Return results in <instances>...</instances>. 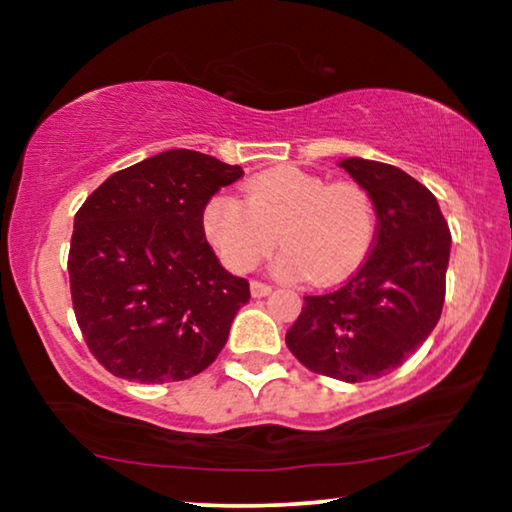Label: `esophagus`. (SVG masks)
Returning a JSON list of instances; mask_svg holds the SVG:
<instances>
[{"label":"esophagus","mask_w":512,"mask_h":512,"mask_svg":"<svg viewBox=\"0 0 512 512\" xmlns=\"http://www.w3.org/2000/svg\"><path fill=\"white\" fill-rule=\"evenodd\" d=\"M249 289H251V296L254 298H265V296H270V291H272V286L270 284H263V282H251L249 284Z\"/></svg>","instance_id":"obj_1"}]
</instances>
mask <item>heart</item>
<instances>
[{
    "instance_id": "heart-1",
    "label": "heart",
    "mask_w": 512,
    "mask_h": 512,
    "mask_svg": "<svg viewBox=\"0 0 512 512\" xmlns=\"http://www.w3.org/2000/svg\"><path fill=\"white\" fill-rule=\"evenodd\" d=\"M205 233L221 261L247 272L275 249V270L286 279L310 277L335 284L359 268L375 240V207L368 191L298 167L258 174L244 186V200L219 193L207 202Z\"/></svg>"
}]
</instances>
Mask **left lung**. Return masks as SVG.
Masks as SVG:
<instances>
[{
  "instance_id": "1",
  "label": "left lung",
  "mask_w": 512,
  "mask_h": 512,
  "mask_svg": "<svg viewBox=\"0 0 512 512\" xmlns=\"http://www.w3.org/2000/svg\"><path fill=\"white\" fill-rule=\"evenodd\" d=\"M338 165L373 200V251L345 286L305 296L286 347L314 373L363 382L401 366L436 328L452 235L436 195L410 174L366 158Z\"/></svg>"
}]
</instances>
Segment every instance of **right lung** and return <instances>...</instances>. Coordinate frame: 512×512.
<instances>
[{
	"mask_svg": "<svg viewBox=\"0 0 512 512\" xmlns=\"http://www.w3.org/2000/svg\"><path fill=\"white\" fill-rule=\"evenodd\" d=\"M242 174L207 153L170 149L111 174L76 212L74 314L111 375L179 382L219 356L249 282L219 263L202 214Z\"/></svg>",
	"mask_w": 512,
	"mask_h": 512,
	"instance_id": "obj_1",
	"label": "right lung"
}]
</instances>
